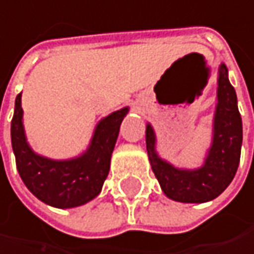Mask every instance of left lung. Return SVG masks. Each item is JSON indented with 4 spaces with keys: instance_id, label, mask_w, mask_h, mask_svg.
Instances as JSON below:
<instances>
[{
    "instance_id": "left-lung-1",
    "label": "left lung",
    "mask_w": 254,
    "mask_h": 254,
    "mask_svg": "<svg viewBox=\"0 0 254 254\" xmlns=\"http://www.w3.org/2000/svg\"><path fill=\"white\" fill-rule=\"evenodd\" d=\"M145 139L152 172L169 199L183 203H203L223 193L237 174L243 145V121L228 67L223 63L218 65L212 137L202 166L184 169L162 158L157 152V137L149 123Z\"/></svg>"
}]
</instances>
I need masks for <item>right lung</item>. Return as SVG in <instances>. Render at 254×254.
<instances>
[{"label": "right lung", "mask_w": 254, "mask_h": 254, "mask_svg": "<svg viewBox=\"0 0 254 254\" xmlns=\"http://www.w3.org/2000/svg\"><path fill=\"white\" fill-rule=\"evenodd\" d=\"M22 92L14 102L11 120V146L17 172L26 189L46 205L67 209L96 199L108 178L111 157L118 139L120 126L128 114L123 108L102 118L94 128L91 142L80 155L55 160L37 154L29 146L23 128Z\"/></svg>", "instance_id": "obj_1"}]
</instances>
